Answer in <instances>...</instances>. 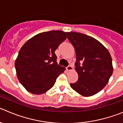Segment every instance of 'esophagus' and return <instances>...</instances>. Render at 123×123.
<instances>
[{
  "label": "esophagus",
  "mask_w": 123,
  "mask_h": 123,
  "mask_svg": "<svg viewBox=\"0 0 123 123\" xmlns=\"http://www.w3.org/2000/svg\"><path fill=\"white\" fill-rule=\"evenodd\" d=\"M66 70L68 71H72L73 69V68L71 66H68V67H66Z\"/></svg>",
  "instance_id": "1"
}]
</instances>
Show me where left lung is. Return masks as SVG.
I'll list each match as a JSON object with an SVG mask.
<instances>
[{
	"instance_id": "8db88e82",
	"label": "left lung",
	"mask_w": 123,
	"mask_h": 123,
	"mask_svg": "<svg viewBox=\"0 0 123 123\" xmlns=\"http://www.w3.org/2000/svg\"><path fill=\"white\" fill-rule=\"evenodd\" d=\"M76 55L75 69L78 80L70 86L83 96L102 90L113 73L112 59L107 49L95 38L77 32H66Z\"/></svg>"
}]
</instances>
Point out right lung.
Segmentation results:
<instances>
[{"mask_svg": "<svg viewBox=\"0 0 123 123\" xmlns=\"http://www.w3.org/2000/svg\"><path fill=\"white\" fill-rule=\"evenodd\" d=\"M66 39L65 31L52 30L36 35L22 46L14 65L18 80L28 92L46 93L63 73L54 52Z\"/></svg>", "mask_w": 123, "mask_h": 123, "instance_id": "add662e5", "label": "right lung"}]
</instances>
